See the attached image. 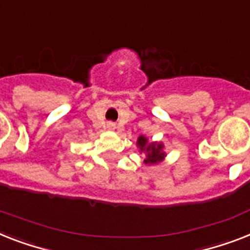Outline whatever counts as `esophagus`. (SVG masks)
<instances>
[{
  "mask_svg": "<svg viewBox=\"0 0 250 250\" xmlns=\"http://www.w3.org/2000/svg\"><path fill=\"white\" fill-rule=\"evenodd\" d=\"M106 128L107 129H115V125L113 123V122H109V123L106 125Z\"/></svg>",
  "mask_w": 250,
  "mask_h": 250,
  "instance_id": "1",
  "label": "esophagus"
}]
</instances>
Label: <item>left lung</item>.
I'll return each mask as SVG.
<instances>
[{
	"label": "left lung",
	"instance_id": "1",
	"mask_svg": "<svg viewBox=\"0 0 250 250\" xmlns=\"http://www.w3.org/2000/svg\"><path fill=\"white\" fill-rule=\"evenodd\" d=\"M137 145H139L141 151H146L147 157L145 159V163H158L163 159V145L162 144H147V139H145L144 136H140L137 140Z\"/></svg>",
	"mask_w": 250,
	"mask_h": 250
}]
</instances>
